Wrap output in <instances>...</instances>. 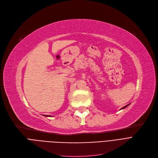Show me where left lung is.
Listing matches in <instances>:
<instances>
[{
	"mask_svg": "<svg viewBox=\"0 0 158 158\" xmlns=\"http://www.w3.org/2000/svg\"><path fill=\"white\" fill-rule=\"evenodd\" d=\"M129 104H127V105H126V106H124V107H122V109H121V110H122V109H123V108H125V107H127V106H129Z\"/></svg>",
	"mask_w": 158,
	"mask_h": 158,
	"instance_id": "left-lung-1",
	"label": "left lung"
}]
</instances>
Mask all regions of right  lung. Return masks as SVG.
I'll return each instance as SVG.
<instances>
[{
    "instance_id": "right-lung-1",
    "label": "right lung",
    "mask_w": 158,
    "mask_h": 158,
    "mask_svg": "<svg viewBox=\"0 0 158 158\" xmlns=\"http://www.w3.org/2000/svg\"><path fill=\"white\" fill-rule=\"evenodd\" d=\"M45 117H51V116H49V115L47 116H47H45Z\"/></svg>"
}]
</instances>
